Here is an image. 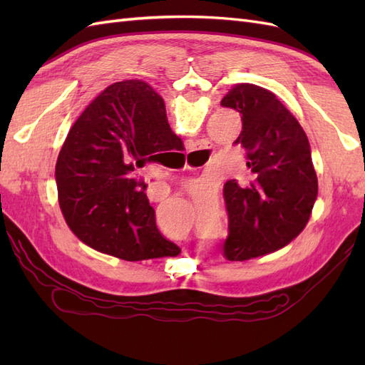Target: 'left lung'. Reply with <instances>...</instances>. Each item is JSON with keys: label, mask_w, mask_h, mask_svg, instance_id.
<instances>
[{"label": "left lung", "mask_w": 365, "mask_h": 365, "mask_svg": "<svg viewBox=\"0 0 365 365\" xmlns=\"http://www.w3.org/2000/svg\"><path fill=\"white\" fill-rule=\"evenodd\" d=\"M242 114L235 144L246 152V182L224 185L229 232L227 260H250L290 243L304 229L319 192L304 130L273 92L237 84L221 100Z\"/></svg>", "instance_id": "8db88e82"}]
</instances>
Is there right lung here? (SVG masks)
<instances>
[{"label": "right lung", "instance_id": "obj_1", "mask_svg": "<svg viewBox=\"0 0 365 365\" xmlns=\"http://www.w3.org/2000/svg\"><path fill=\"white\" fill-rule=\"evenodd\" d=\"M165 149H182V139L157 92L139 80L108 86L76 119L56 163L59 205L73 234L128 262L180 252L158 230L136 173Z\"/></svg>", "mask_w": 365, "mask_h": 365}]
</instances>
